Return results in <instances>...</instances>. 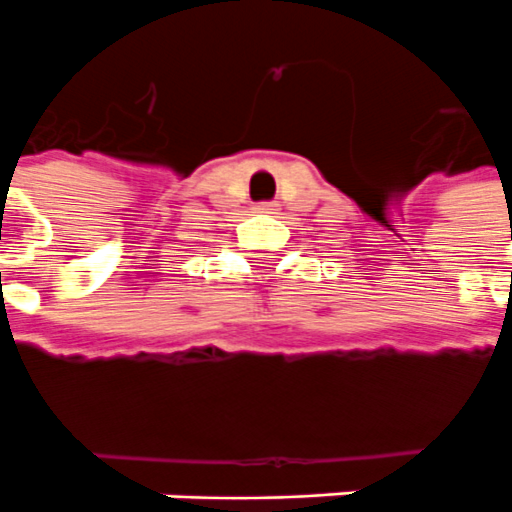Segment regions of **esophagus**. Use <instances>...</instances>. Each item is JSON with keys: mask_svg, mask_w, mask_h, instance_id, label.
Returning a JSON list of instances; mask_svg holds the SVG:
<instances>
[{"mask_svg": "<svg viewBox=\"0 0 512 512\" xmlns=\"http://www.w3.org/2000/svg\"><path fill=\"white\" fill-rule=\"evenodd\" d=\"M257 211H266V214H274L276 211V203H271V200H263V203H257Z\"/></svg>", "mask_w": 512, "mask_h": 512, "instance_id": "34e87169", "label": "esophagus"}]
</instances>
